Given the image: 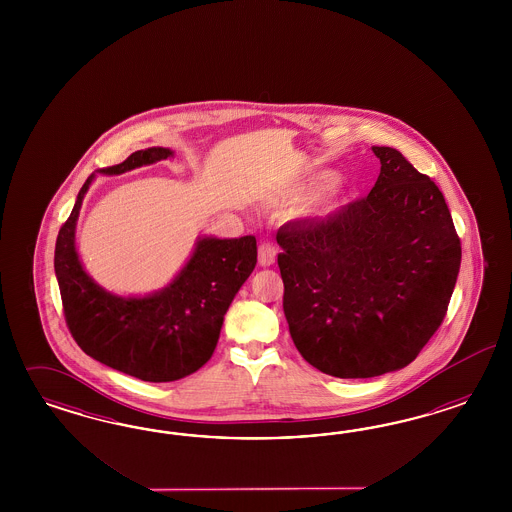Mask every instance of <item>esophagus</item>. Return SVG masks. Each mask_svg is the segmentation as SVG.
I'll return each instance as SVG.
<instances>
[{"mask_svg": "<svg viewBox=\"0 0 512 512\" xmlns=\"http://www.w3.org/2000/svg\"><path fill=\"white\" fill-rule=\"evenodd\" d=\"M276 255H278V249L272 242H268V240L261 242V246H259V264L261 266H272L276 263Z\"/></svg>", "mask_w": 512, "mask_h": 512, "instance_id": "esophagus-1", "label": "esophagus"}]
</instances>
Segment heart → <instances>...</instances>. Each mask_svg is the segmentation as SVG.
<instances>
[{"label":"heart","instance_id":"b5f03b06","mask_svg":"<svg viewBox=\"0 0 512 512\" xmlns=\"http://www.w3.org/2000/svg\"><path fill=\"white\" fill-rule=\"evenodd\" d=\"M336 182H338V174L336 172H319V174L311 176L306 184L298 187L296 199L298 201H311V199L323 195L330 187L336 186Z\"/></svg>","mask_w":512,"mask_h":512}]
</instances>
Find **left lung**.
I'll return each mask as SVG.
<instances>
[{"label": "left lung", "instance_id": "8db88e82", "mask_svg": "<svg viewBox=\"0 0 512 512\" xmlns=\"http://www.w3.org/2000/svg\"><path fill=\"white\" fill-rule=\"evenodd\" d=\"M372 150L381 172L368 197L276 234L291 338L313 368L341 379L413 362L447 313L462 261L439 187L398 150Z\"/></svg>", "mask_w": 512, "mask_h": 512}]
</instances>
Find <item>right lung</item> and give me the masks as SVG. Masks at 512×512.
Returning a JSON list of instances; mask_svg holds the SVG:
<instances>
[{
    "mask_svg": "<svg viewBox=\"0 0 512 512\" xmlns=\"http://www.w3.org/2000/svg\"><path fill=\"white\" fill-rule=\"evenodd\" d=\"M172 155L169 148L154 146L90 174L54 251L65 321L78 347L101 364L150 383L178 381L210 360L223 317L257 264L255 236H199L176 278L150 295H114L88 276L78 259L75 233L95 176L124 174Z\"/></svg>",
    "mask_w": 512,
    "mask_h": 512,
    "instance_id": "1",
    "label": "right lung"
}]
</instances>
